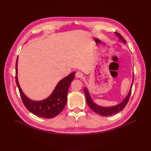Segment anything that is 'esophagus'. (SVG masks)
Returning <instances> with one entry per match:
<instances>
[{"mask_svg": "<svg viewBox=\"0 0 151 151\" xmlns=\"http://www.w3.org/2000/svg\"><path fill=\"white\" fill-rule=\"evenodd\" d=\"M82 76H83V74H82L81 72L78 71V72H77L76 73V78H80V77H81Z\"/></svg>", "mask_w": 151, "mask_h": 151, "instance_id": "esophagus-1", "label": "esophagus"}]
</instances>
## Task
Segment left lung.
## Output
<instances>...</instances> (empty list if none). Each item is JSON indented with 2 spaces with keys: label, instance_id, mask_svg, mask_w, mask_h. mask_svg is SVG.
<instances>
[{
  "label": "left lung",
  "instance_id": "obj_1",
  "mask_svg": "<svg viewBox=\"0 0 151 151\" xmlns=\"http://www.w3.org/2000/svg\"><path fill=\"white\" fill-rule=\"evenodd\" d=\"M115 34L117 37L119 38V40L120 42H123L124 44L127 43L126 40L123 38V36L120 33H117V32H115ZM133 81H134V75H133V79H132L131 87L130 88L129 93H128V94L127 95V96L120 103L115 105V106H99V105L97 104H96L94 102L92 98H91V95L89 93V91L85 87L84 88V91L87 103H88L91 109L96 113L98 114V115H100L101 116H111L114 115V114H116L119 111H122V109L125 107L126 104H127L128 101H129V99L130 98V94H131L132 85H133Z\"/></svg>",
  "mask_w": 151,
  "mask_h": 151
}]
</instances>
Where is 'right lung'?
<instances>
[{
	"label": "right lung",
	"instance_id": "right-lung-1",
	"mask_svg": "<svg viewBox=\"0 0 151 151\" xmlns=\"http://www.w3.org/2000/svg\"><path fill=\"white\" fill-rule=\"evenodd\" d=\"M17 60L16 63V82L26 108L34 115L44 118H52L60 114L67 103L68 90L76 72L70 73L59 81L48 98L40 101H35L27 96L19 86L17 78Z\"/></svg>",
	"mask_w": 151,
	"mask_h": 151
}]
</instances>
